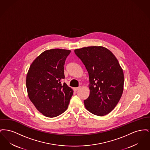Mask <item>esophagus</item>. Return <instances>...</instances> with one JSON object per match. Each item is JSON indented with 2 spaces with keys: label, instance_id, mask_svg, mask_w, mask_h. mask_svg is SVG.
<instances>
[{
  "label": "esophagus",
  "instance_id": "1",
  "mask_svg": "<svg viewBox=\"0 0 150 150\" xmlns=\"http://www.w3.org/2000/svg\"><path fill=\"white\" fill-rule=\"evenodd\" d=\"M80 88V87H78V88H74V91H75V92H76V91H78L79 89Z\"/></svg>",
  "mask_w": 150,
  "mask_h": 150
}]
</instances>
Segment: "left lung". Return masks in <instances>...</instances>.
Masks as SVG:
<instances>
[{"label": "left lung", "mask_w": 150, "mask_h": 150, "mask_svg": "<svg viewBox=\"0 0 150 150\" xmlns=\"http://www.w3.org/2000/svg\"><path fill=\"white\" fill-rule=\"evenodd\" d=\"M74 52L89 74L90 94L84 101L86 109L100 116L109 114L119 102L124 89V73L117 58L100 46L76 49Z\"/></svg>", "instance_id": "left-lung-1"}]
</instances>
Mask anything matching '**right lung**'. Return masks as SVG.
Wrapping results in <instances>:
<instances>
[{
  "instance_id": "obj_1",
  "label": "right lung",
  "mask_w": 150,
  "mask_h": 150,
  "mask_svg": "<svg viewBox=\"0 0 150 150\" xmlns=\"http://www.w3.org/2000/svg\"><path fill=\"white\" fill-rule=\"evenodd\" d=\"M70 52L62 49L45 50L30 66L26 81L29 99L47 117L64 112L73 94L70 87L61 83L64 79L65 61Z\"/></svg>"
}]
</instances>
